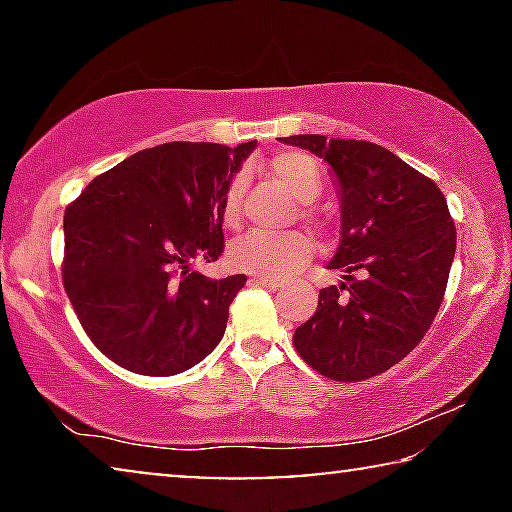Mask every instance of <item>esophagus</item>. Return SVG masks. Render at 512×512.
Masks as SVG:
<instances>
[{"instance_id":"1","label":"esophagus","mask_w":512,"mask_h":512,"mask_svg":"<svg viewBox=\"0 0 512 512\" xmlns=\"http://www.w3.org/2000/svg\"><path fill=\"white\" fill-rule=\"evenodd\" d=\"M251 284H261V286H265V289H279V286H282V282H279V279L261 277V275L251 277Z\"/></svg>"}]
</instances>
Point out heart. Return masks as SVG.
I'll return each instance as SVG.
<instances>
[{
	"instance_id": "b5f03b06",
	"label": "heart",
	"mask_w": 512,
	"mask_h": 512,
	"mask_svg": "<svg viewBox=\"0 0 512 512\" xmlns=\"http://www.w3.org/2000/svg\"><path fill=\"white\" fill-rule=\"evenodd\" d=\"M270 170L275 179L300 202V216L310 223H317V214L310 207L312 200L321 193V170L310 156L300 151L277 153L270 160ZM244 177L235 174L223 193L221 219L226 226H237L242 219ZM314 254V242L310 235L300 230H251L230 247V261L235 268L261 277H286L310 261Z\"/></svg>"
}]
</instances>
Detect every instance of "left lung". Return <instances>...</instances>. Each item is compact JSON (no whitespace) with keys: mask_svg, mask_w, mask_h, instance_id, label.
I'll return each instance as SVG.
<instances>
[{"mask_svg":"<svg viewBox=\"0 0 512 512\" xmlns=\"http://www.w3.org/2000/svg\"><path fill=\"white\" fill-rule=\"evenodd\" d=\"M324 158L338 179L340 286L319 291L293 333L307 366L338 382L380 375L408 356L443 303L457 228L429 177L382 146L324 135L282 137Z\"/></svg>","mask_w":512,"mask_h":512,"instance_id":"1","label":"left lung"}]
</instances>
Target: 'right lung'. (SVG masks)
I'll return each mask as SVG.
<instances>
[{
	"instance_id": "right-lung-1",
	"label": "right lung",
	"mask_w": 512,
	"mask_h": 512,
	"mask_svg": "<svg viewBox=\"0 0 512 512\" xmlns=\"http://www.w3.org/2000/svg\"><path fill=\"white\" fill-rule=\"evenodd\" d=\"M256 142H170L125 158L65 212L62 282L93 345L137 375L184 373L219 345L247 275L191 270L223 251L221 200Z\"/></svg>"
}]
</instances>
